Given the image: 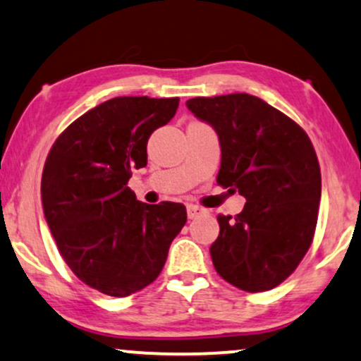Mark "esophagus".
<instances>
[{
    "mask_svg": "<svg viewBox=\"0 0 361 361\" xmlns=\"http://www.w3.org/2000/svg\"><path fill=\"white\" fill-rule=\"evenodd\" d=\"M203 208H201V206H198V204H188L186 206V213H188V218L190 219H195L196 216H200L201 213H203Z\"/></svg>",
    "mask_w": 361,
    "mask_h": 361,
    "instance_id": "obj_1",
    "label": "esophagus"
}]
</instances>
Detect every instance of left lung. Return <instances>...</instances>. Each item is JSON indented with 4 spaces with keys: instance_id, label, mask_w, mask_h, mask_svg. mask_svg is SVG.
Returning <instances> with one entry per match:
<instances>
[{
    "instance_id": "obj_1",
    "label": "left lung",
    "mask_w": 361,
    "mask_h": 361,
    "mask_svg": "<svg viewBox=\"0 0 361 361\" xmlns=\"http://www.w3.org/2000/svg\"><path fill=\"white\" fill-rule=\"evenodd\" d=\"M186 107L218 133V185L246 198L234 218L218 216L209 247L216 272L241 290H271L314 241L322 193L314 145L299 123L254 95L195 97Z\"/></svg>"
}]
</instances>
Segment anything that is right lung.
<instances>
[{"instance_id": "1", "label": "right lung", "mask_w": 361, "mask_h": 361, "mask_svg": "<svg viewBox=\"0 0 361 361\" xmlns=\"http://www.w3.org/2000/svg\"><path fill=\"white\" fill-rule=\"evenodd\" d=\"M178 104L110 99L74 120L47 153V226L71 271L105 295L127 297L152 284L186 223L181 203H140L127 186L133 168L147 165L148 138L175 117Z\"/></svg>"}]
</instances>
